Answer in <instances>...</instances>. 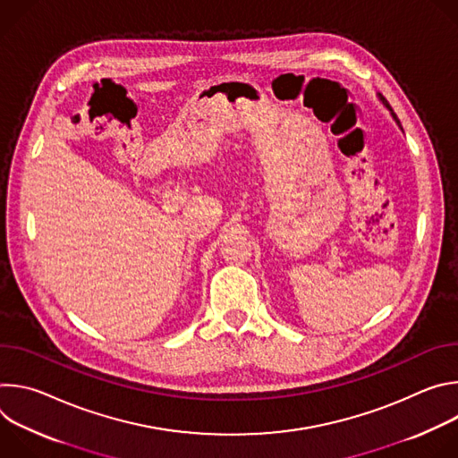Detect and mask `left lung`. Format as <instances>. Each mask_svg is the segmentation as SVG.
Masks as SVG:
<instances>
[{
	"instance_id": "8db88e82",
	"label": "left lung",
	"mask_w": 458,
	"mask_h": 458,
	"mask_svg": "<svg viewBox=\"0 0 458 458\" xmlns=\"http://www.w3.org/2000/svg\"><path fill=\"white\" fill-rule=\"evenodd\" d=\"M380 101H382V103H384V105H386V106H387V108H389V110H391V106H389V103H387V101H386V98H382V96H380ZM391 114H394V117H395V121H397V123H399V126H401V121H399V119H397V115H395V112H391ZM401 128H403V126H401Z\"/></svg>"
}]
</instances>
